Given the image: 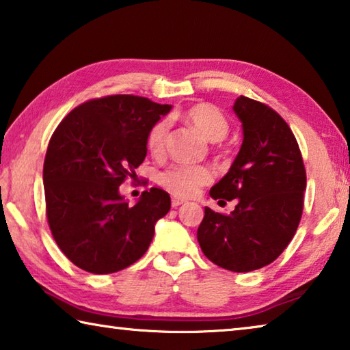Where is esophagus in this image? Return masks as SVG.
Masks as SVG:
<instances>
[{
    "label": "esophagus",
    "instance_id": "obj_1",
    "mask_svg": "<svg viewBox=\"0 0 350 350\" xmlns=\"http://www.w3.org/2000/svg\"><path fill=\"white\" fill-rule=\"evenodd\" d=\"M183 202H185V200L174 196L173 199H171V206H173V208H177V206H180Z\"/></svg>",
    "mask_w": 350,
    "mask_h": 350
}]
</instances>
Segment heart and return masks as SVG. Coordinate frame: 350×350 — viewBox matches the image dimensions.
Returning <instances> with one entry per match:
<instances>
[{
	"mask_svg": "<svg viewBox=\"0 0 350 350\" xmlns=\"http://www.w3.org/2000/svg\"><path fill=\"white\" fill-rule=\"evenodd\" d=\"M180 118L191 125L208 142H221L228 134V120L224 112L210 103H198L187 108ZM168 134V123L161 120L154 123L146 135V146L154 156H161L165 151V140ZM213 180V171L204 165L174 163L162 171L159 176L161 185L176 196H193L200 187Z\"/></svg>",
	"mask_w": 350,
	"mask_h": 350,
	"instance_id": "heart-1",
	"label": "heart"
}]
</instances>
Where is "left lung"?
Masks as SVG:
<instances>
[{"label":"left lung","instance_id":"1","mask_svg":"<svg viewBox=\"0 0 350 350\" xmlns=\"http://www.w3.org/2000/svg\"><path fill=\"white\" fill-rule=\"evenodd\" d=\"M233 111L244 140L210 196L238 204L230 215L205 206L198 241L211 262L245 273L273 262L292 241L303 215L306 170L298 142L276 111L244 96Z\"/></svg>","mask_w":350,"mask_h":350}]
</instances>
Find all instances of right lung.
<instances>
[{"mask_svg": "<svg viewBox=\"0 0 350 350\" xmlns=\"http://www.w3.org/2000/svg\"><path fill=\"white\" fill-rule=\"evenodd\" d=\"M171 111L137 96H108L77 106L47 146L46 216L66 258L96 275L114 273L144 256L154 225L171 208L161 188L135 205L118 191L146 157V135Z\"/></svg>", "mask_w": 350, "mask_h": 350, "instance_id": "add662e5", "label": "right lung"}]
</instances>
